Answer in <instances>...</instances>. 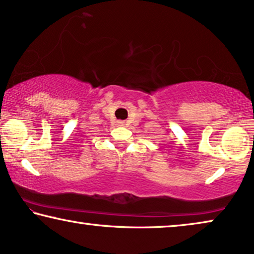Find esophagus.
I'll list each match as a JSON object with an SVG mask.
<instances>
[{
  "label": "esophagus",
  "instance_id": "esophagus-1",
  "mask_svg": "<svg viewBox=\"0 0 254 254\" xmlns=\"http://www.w3.org/2000/svg\"><path fill=\"white\" fill-rule=\"evenodd\" d=\"M117 124H119V126H121V127H123L124 126V122H119Z\"/></svg>",
  "mask_w": 254,
  "mask_h": 254
}]
</instances>
